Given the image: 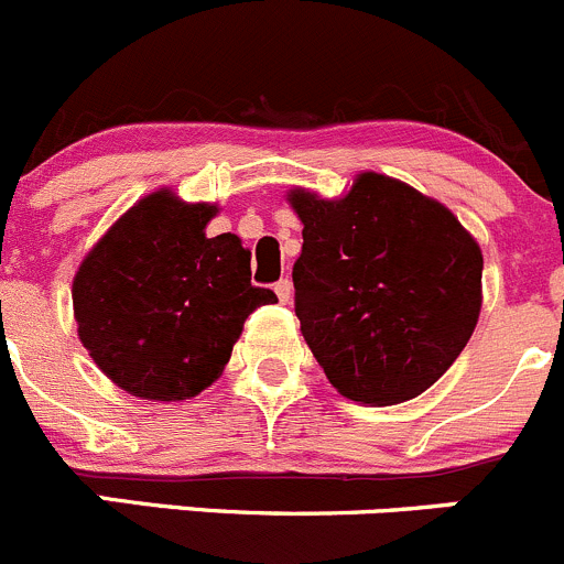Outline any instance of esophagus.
<instances>
[{
    "label": "esophagus",
    "mask_w": 564,
    "mask_h": 564,
    "mask_svg": "<svg viewBox=\"0 0 564 564\" xmlns=\"http://www.w3.org/2000/svg\"><path fill=\"white\" fill-rule=\"evenodd\" d=\"M273 291H276L279 302L291 304V299H293V282H291V279H279L276 285H273Z\"/></svg>",
    "instance_id": "34e87169"
}]
</instances>
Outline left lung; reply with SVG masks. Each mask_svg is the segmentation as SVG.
Returning a JSON list of instances; mask_svg holds the SVG:
<instances>
[{
	"instance_id": "1",
	"label": "left lung",
	"mask_w": 564,
	"mask_h": 564,
	"mask_svg": "<svg viewBox=\"0 0 564 564\" xmlns=\"http://www.w3.org/2000/svg\"><path fill=\"white\" fill-rule=\"evenodd\" d=\"M304 224L293 265L302 335L332 388L388 406L432 388L481 313V249L406 182L362 171L337 198L293 187Z\"/></svg>"
}]
</instances>
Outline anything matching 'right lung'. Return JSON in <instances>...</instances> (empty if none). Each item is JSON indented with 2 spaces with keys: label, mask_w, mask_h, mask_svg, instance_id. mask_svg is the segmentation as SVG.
<instances>
[{
  "label": "right lung",
  "mask_w": 564,
  "mask_h": 564,
  "mask_svg": "<svg viewBox=\"0 0 564 564\" xmlns=\"http://www.w3.org/2000/svg\"><path fill=\"white\" fill-rule=\"evenodd\" d=\"M210 202L171 187L138 198L74 273L77 335L99 371L147 401H185L210 388L246 318L276 296L251 285L238 235L210 238Z\"/></svg>",
  "instance_id": "add662e5"
}]
</instances>
